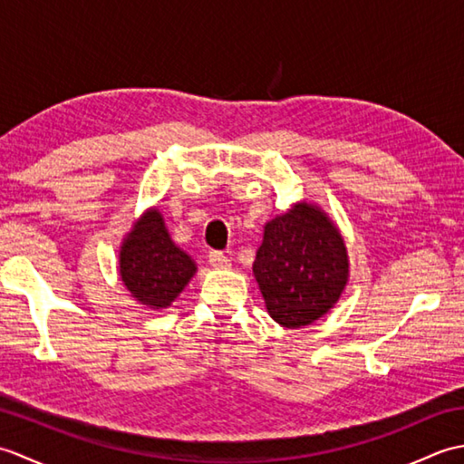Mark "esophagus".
Listing matches in <instances>:
<instances>
[{
	"instance_id": "esophagus-1",
	"label": "esophagus",
	"mask_w": 464,
	"mask_h": 464,
	"mask_svg": "<svg viewBox=\"0 0 464 464\" xmlns=\"http://www.w3.org/2000/svg\"><path fill=\"white\" fill-rule=\"evenodd\" d=\"M207 259H209V265L215 269H227L231 265V259L227 257L225 253L221 251H209V255H207Z\"/></svg>"
}]
</instances>
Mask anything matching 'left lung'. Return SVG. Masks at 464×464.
Instances as JSON below:
<instances>
[{
	"label": "left lung",
	"instance_id": "8db88e82",
	"mask_svg": "<svg viewBox=\"0 0 464 464\" xmlns=\"http://www.w3.org/2000/svg\"><path fill=\"white\" fill-rule=\"evenodd\" d=\"M269 314L283 327H304L327 313L347 283V249L327 217L295 205L265 227L253 265Z\"/></svg>",
	"mask_w": 464,
	"mask_h": 464
}]
</instances>
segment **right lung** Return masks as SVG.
<instances>
[{"label":"right lung","instance_id":"obj_1","mask_svg":"<svg viewBox=\"0 0 464 464\" xmlns=\"http://www.w3.org/2000/svg\"><path fill=\"white\" fill-rule=\"evenodd\" d=\"M120 273L137 301L161 309L183 291L195 263L171 241L155 209L135 225L120 255Z\"/></svg>","mask_w":464,"mask_h":464}]
</instances>
